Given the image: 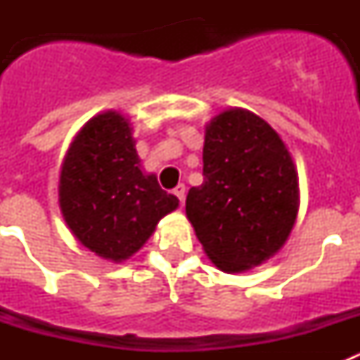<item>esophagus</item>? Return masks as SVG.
I'll list each match as a JSON object with an SVG mask.
<instances>
[{"instance_id":"1","label":"esophagus","mask_w":360,"mask_h":360,"mask_svg":"<svg viewBox=\"0 0 360 360\" xmlns=\"http://www.w3.org/2000/svg\"><path fill=\"white\" fill-rule=\"evenodd\" d=\"M173 193L180 202H184V198H186V186H184V184H178V186L173 189Z\"/></svg>"}]
</instances>
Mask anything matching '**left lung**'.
Segmentation results:
<instances>
[{
    "mask_svg": "<svg viewBox=\"0 0 360 360\" xmlns=\"http://www.w3.org/2000/svg\"><path fill=\"white\" fill-rule=\"evenodd\" d=\"M297 171L281 136L241 108L205 128L203 184L191 187L186 214L224 272L262 265L281 249L297 218Z\"/></svg>",
    "mask_w": 360,
    "mask_h": 360,
    "instance_id": "1",
    "label": "left lung"
}]
</instances>
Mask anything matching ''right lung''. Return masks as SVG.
<instances>
[{"instance_id": "1", "label": "right lung", "mask_w": 360, "mask_h": 360, "mask_svg": "<svg viewBox=\"0 0 360 360\" xmlns=\"http://www.w3.org/2000/svg\"><path fill=\"white\" fill-rule=\"evenodd\" d=\"M59 207L72 234L97 256L120 263L178 207L155 174H144L131 124L104 111L70 144L59 176Z\"/></svg>"}]
</instances>
